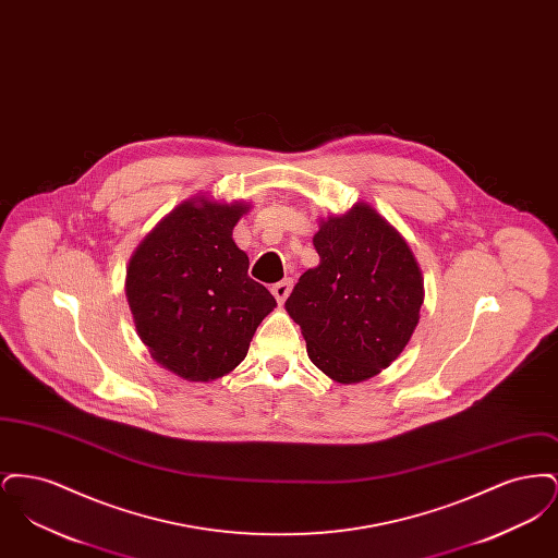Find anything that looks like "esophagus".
<instances>
[{"label": "esophagus", "instance_id": "34e87169", "mask_svg": "<svg viewBox=\"0 0 558 558\" xmlns=\"http://www.w3.org/2000/svg\"><path fill=\"white\" fill-rule=\"evenodd\" d=\"M291 289L292 280L287 278V280H282V282H276V284L271 287V294L276 296V301H278V303H284V301H287V296L291 294Z\"/></svg>", "mask_w": 558, "mask_h": 558}]
</instances>
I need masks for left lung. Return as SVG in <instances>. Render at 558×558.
I'll use <instances>...</instances> for the list:
<instances>
[{
	"label": "left lung",
	"mask_w": 558,
	"mask_h": 558,
	"mask_svg": "<svg viewBox=\"0 0 558 558\" xmlns=\"http://www.w3.org/2000/svg\"><path fill=\"white\" fill-rule=\"evenodd\" d=\"M319 266L307 269L287 312L307 355L337 383L387 368L408 345L423 305V276L405 240L368 205L322 221Z\"/></svg>",
	"instance_id": "left-lung-1"
}]
</instances>
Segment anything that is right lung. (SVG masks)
I'll return each instance as SVG.
<instances>
[{"label":"right lung","mask_w":558,"mask_h":558,"mask_svg":"<svg viewBox=\"0 0 558 558\" xmlns=\"http://www.w3.org/2000/svg\"><path fill=\"white\" fill-rule=\"evenodd\" d=\"M242 205L186 201L133 253L128 301L142 343L167 371L213 380L246 357L262 319L276 307L248 276L232 239Z\"/></svg>","instance_id":"add662e5"}]
</instances>
